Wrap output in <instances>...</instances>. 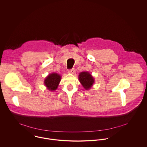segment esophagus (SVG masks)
I'll return each mask as SVG.
<instances>
[{
	"instance_id": "obj_1",
	"label": "esophagus",
	"mask_w": 147,
	"mask_h": 147,
	"mask_svg": "<svg viewBox=\"0 0 147 147\" xmlns=\"http://www.w3.org/2000/svg\"><path fill=\"white\" fill-rule=\"evenodd\" d=\"M75 72V69L74 68H72V69H70L68 70V72L69 74H74Z\"/></svg>"
}]
</instances>
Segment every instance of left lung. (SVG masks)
Wrapping results in <instances>:
<instances>
[{
	"label": "left lung",
	"mask_w": 147,
	"mask_h": 147,
	"mask_svg": "<svg viewBox=\"0 0 147 147\" xmlns=\"http://www.w3.org/2000/svg\"><path fill=\"white\" fill-rule=\"evenodd\" d=\"M79 79L80 82L82 83L86 90H88L91 88L94 81L93 78L88 72H81L79 74Z\"/></svg>",
	"instance_id": "obj_1"
}]
</instances>
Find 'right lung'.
I'll return each instance as SVG.
<instances>
[{"mask_svg":"<svg viewBox=\"0 0 147 147\" xmlns=\"http://www.w3.org/2000/svg\"><path fill=\"white\" fill-rule=\"evenodd\" d=\"M61 79V76L59 75L56 73L51 74L45 79V85L50 90H54L57 89Z\"/></svg>","mask_w":147,"mask_h":147,"instance_id":"1","label":"right lung"}]
</instances>
